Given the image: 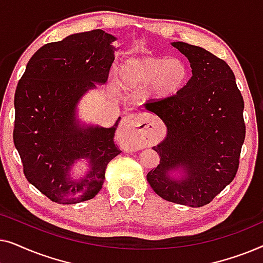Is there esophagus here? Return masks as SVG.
Listing matches in <instances>:
<instances>
[{"mask_svg":"<svg viewBox=\"0 0 263 263\" xmlns=\"http://www.w3.org/2000/svg\"><path fill=\"white\" fill-rule=\"evenodd\" d=\"M149 124L139 115H127L120 122V129L130 134L129 143L132 146H139L143 141V138L148 133Z\"/></svg>","mask_w":263,"mask_h":263,"instance_id":"esophagus-1","label":"esophagus"}]
</instances>
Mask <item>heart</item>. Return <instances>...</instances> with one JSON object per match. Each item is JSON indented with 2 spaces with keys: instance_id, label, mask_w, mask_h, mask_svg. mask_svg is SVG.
I'll list each match as a JSON object with an SVG mask.
<instances>
[{
  "instance_id": "obj_1",
  "label": "heart",
  "mask_w": 263,
  "mask_h": 263,
  "mask_svg": "<svg viewBox=\"0 0 263 263\" xmlns=\"http://www.w3.org/2000/svg\"><path fill=\"white\" fill-rule=\"evenodd\" d=\"M120 86L125 91H142L152 102H165L181 93L189 80V68L181 59L143 57L129 59L117 69Z\"/></svg>"
}]
</instances>
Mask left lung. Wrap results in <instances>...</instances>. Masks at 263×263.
Here are the masks:
<instances>
[{
  "label": "left lung",
  "instance_id": "left-lung-1",
  "mask_svg": "<svg viewBox=\"0 0 263 263\" xmlns=\"http://www.w3.org/2000/svg\"><path fill=\"white\" fill-rule=\"evenodd\" d=\"M171 45L188 59L192 78L181 93L145 104L166 127L153 149L159 165L147 181L161 199L189 207L210 203L238 170L246 138L244 102L229 64L200 46Z\"/></svg>",
  "mask_w": 263,
  "mask_h": 263
}]
</instances>
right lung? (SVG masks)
Segmentation results:
<instances>
[{"mask_svg":"<svg viewBox=\"0 0 263 263\" xmlns=\"http://www.w3.org/2000/svg\"><path fill=\"white\" fill-rule=\"evenodd\" d=\"M117 41L103 30L74 33L43 45L28 61L14 97V145L27 181L53 202L93 199L110 160L121 153L112 127L82 123L78 105L97 85H105ZM89 168L79 176L74 165Z\"/></svg>","mask_w":263,"mask_h":263,"instance_id":"1","label":"right lung"}]
</instances>
